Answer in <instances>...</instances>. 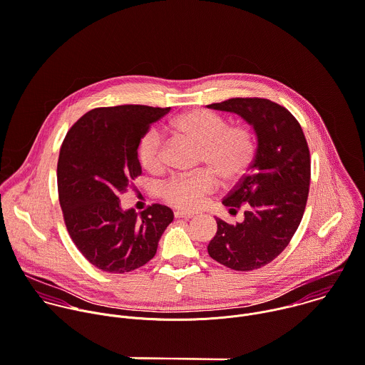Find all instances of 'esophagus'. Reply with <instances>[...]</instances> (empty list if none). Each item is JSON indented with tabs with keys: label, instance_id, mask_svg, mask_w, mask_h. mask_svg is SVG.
<instances>
[{
	"label": "esophagus",
	"instance_id": "1",
	"mask_svg": "<svg viewBox=\"0 0 365 365\" xmlns=\"http://www.w3.org/2000/svg\"><path fill=\"white\" fill-rule=\"evenodd\" d=\"M174 215H175V218H185V220H190L194 217L192 212H185V211H175Z\"/></svg>",
	"mask_w": 365,
	"mask_h": 365
}]
</instances>
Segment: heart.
<instances>
[{"instance_id": "heart-1", "label": "heart", "mask_w": 365, "mask_h": 365, "mask_svg": "<svg viewBox=\"0 0 365 365\" xmlns=\"http://www.w3.org/2000/svg\"><path fill=\"white\" fill-rule=\"evenodd\" d=\"M173 131L200 147L201 170L191 175H175L161 185V197L170 205L194 211L202 198L211 194L218 181L234 184L250 170L255 158V138L250 128L232 125L218 114L207 110H192L178 115L171 123ZM138 160L143 168L157 173L163 168V143L155 130H150L138 145Z\"/></svg>"}]
</instances>
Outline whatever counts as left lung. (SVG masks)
<instances>
[{
	"label": "left lung",
	"mask_w": 365,
	"mask_h": 365,
	"mask_svg": "<svg viewBox=\"0 0 365 365\" xmlns=\"http://www.w3.org/2000/svg\"><path fill=\"white\" fill-rule=\"evenodd\" d=\"M207 107L238 114L257 135L252 165L222 200L230 212L244 208V220L215 218L207 250L231 269H257L284 251L301 222L311 178L308 144L295 117L269 100L230 98Z\"/></svg>",
	"instance_id": "obj_1"
}]
</instances>
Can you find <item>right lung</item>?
Listing matches in <instances>:
<instances>
[{"mask_svg": "<svg viewBox=\"0 0 365 365\" xmlns=\"http://www.w3.org/2000/svg\"><path fill=\"white\" fill-rule=\"evenodd\" d=\"M168 111L148 106L94 108L63 141L57 182L64 222L80 252L106 272L124 274L147 264L174 218L161 204L140 217L120 205V195L141 175V138Z\"/></svg>", "mask_w": 365, "mask_h": 365, "instance_id": "add662e5", "label": "right lung"}]
</instances>
